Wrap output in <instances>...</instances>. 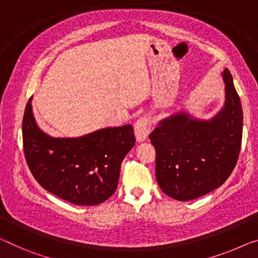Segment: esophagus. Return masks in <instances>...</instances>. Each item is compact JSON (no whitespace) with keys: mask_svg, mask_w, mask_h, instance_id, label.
Listing matches in <instances>:
<instances>
[{"mask_svg":"<svg viewBox=\"0 0 258 258\" xmlns=\"http://www.w3.org/2000/svg\"><path fill=\"white\" fill-rule=\"evenodd\" d=\"M151 130V121L149 117H141L135 123V136L137 142H143L148 138Z\"/></svg>","mask_w":258,"mask_h":258,"instance_id":"obj_1","label":"esophagus"}]
</instances>
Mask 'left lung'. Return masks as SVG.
Returning a JSON list of instances; mask_svg holds the SVG:
<instances>
[{
    "mask_svg": "<svg viewBox=\"0 0 258 258\" xmlns=\"http://www.w3.org/2000/svg\"><path fill=\"white\" fill-rule=\"evenodd\" d=\"M224 107L210 120L175 113L150 134L156 177L166 195L191 201L220 187L231 175L242 141L243 114L228 69L223 73Z\"/></svg>",
    "mask_w": 258,
    "mask_h": 258,
    "instance_id": "8db88e82",
    "label": "left lung"
}]
</instances>
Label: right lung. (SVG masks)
Returning a JSON list of instances; mask_svg holds the SVG:
<instances>
[{"label": "right lung", "instance_id": "1", "mask_svg": "<svg viewBox=\"0 0 258 258\" xmlns=\"http://www.w3.org/2000/svg\"><path fill=\"white\" fill-rule=\"evenodd\" d=\"M32 97L23 117L29 168L43 189L76 205H98L115 192L122 160L135 145L130 124L73 138L51 137L39 128Z\"/></svg>", "mask_w": 258, "mask_h": 258}]
</instances>
